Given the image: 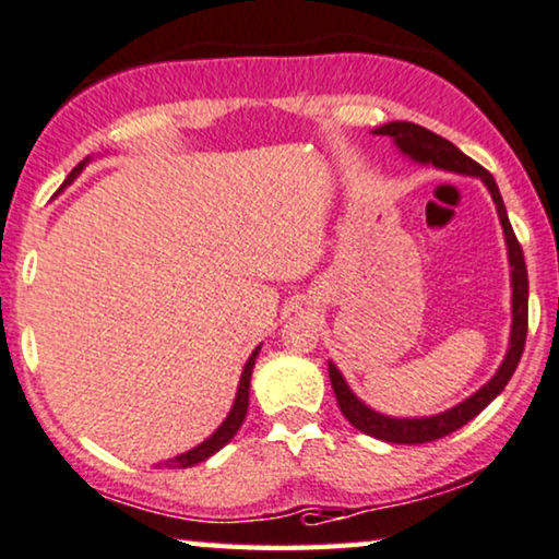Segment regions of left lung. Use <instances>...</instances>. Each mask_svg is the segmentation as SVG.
Instances as JSON below:
<instances>
[{"mask_svg":"<svg viewBox=\"0 0 559 559\" xmlns=\"http://www.w3.org/2000/svg\"><path fill=\"white\" fill-rule=\"evenodd\" d=\"M376 135L393 138V143L401 147V153H406L408 158L419 163H431V166L437 168L457 170V174H467V176H480L488 186L490 197H493L498 219H501V227L506 235V245H509L511 288H513V324H511L509 353H506L498 373L490 378L478 393H473L471 399H465L463 404H457L455 408H450V412L444 414L427 416V419H391V416L378 414L373 408L362 404V401L349 391V385L345 383V378H342L340 370L330 362V381H332L334 396H337L340 412L345 414V419L353 424L355 429H360L362 435H370L383 442L424 444V442L442 440V437L452 435L455 429L465 427V424L475 419V416H478L483 408H486L490 401L506 389V383L511 381L513 370H516L519 360H522L524 342H526V324H530V278H526L522 245H519L516 235H513L511 229L501 191H498L493 176H490L480 163L467 158L460 147L450 143V140H444L442 135H437V132H431L414 122H389L383 124V128H378Z\"/></svg>","mask_w":559,"mask_h":559,"instance_id":"8db88e82","label":"left lung"}]
</instances>
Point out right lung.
<instances>
[{
  "label": "right lung",
  "mask_w": 559,
  "mask_h": 559,
  "mask_svg": "<svg viewBox=\"0 0 559 559\" xmlns=\"http://www.w3.org/2000/svg\"><path fill=\"white\" fill-rule=\"evenodd\" d=\"M81 168H84V163H79V166L71 170L69 178H66V183H71L73 178H76V174H79ZM258 349L260 347H255V353L250 355L248 362H245V370H242V378H240V389H237V399H235V404H233V412L227 414V419L222 421V427L214 431L210 440H204L202 444H197V448H193V450L183 452V455H178L174 460H166V463H160V465H166V467H191V465H197V463H204L206 457H212L214 452H219L229 440H233V437L237 435V429L242 427L245 414H248L250 376H252V366H255Z\"/></svg>",
  "instance_id": "obj_1"
}]
</instances>
